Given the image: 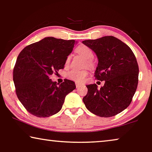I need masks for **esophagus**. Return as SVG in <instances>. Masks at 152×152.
<instances>
[{
  "label": "esophagus",
  "instance_id": "1",
  "mask_svg": "<svg viewBox=\"0 0 152 152\" xmlns=\"http://www.w3.org/2000/svg\"><path fill=\"white\" fill-rule=\"evenodd\" d=\"M81 86H82V84L79 83H76V87L77 89H79V88H80Z\"/></svg>",
  "mask_w": 152,
  "mask_h": 152
}]
</instances>
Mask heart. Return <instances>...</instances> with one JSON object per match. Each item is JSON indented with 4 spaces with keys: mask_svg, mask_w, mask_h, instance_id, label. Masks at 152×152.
Instances as JSON below:
<instances>
[{
    "mask_svg": "<svg viewBox=\"0 0 152 152\" xmlns=\"http://www.w3.org/2000/svg\"><path fill=\"white\" fill-rule=\"evenodd\" d=\"M76 52L80 56H82L85 59H87V62L88 65L91 64V59L94 56V53L91 49L85 45H81L77 48ZM69 57L67 58L66 63L69 62ZM88 76V72L86 69H72L67 73V77L70 80L75 81V82H81Z\"/></svg>",
    "mask_w": 152,
    "mask_h": 152,
    "instance_id": "1",
    "label": "heart"
}]
</instances>
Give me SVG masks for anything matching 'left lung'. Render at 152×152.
Masks as SVG:
<instances>
[{
    "instance_id": "1",
    "label": "left lung",
    "mask_w": 152,
    "mask_h": 152,
    "mask_svg": "<svg viewBox=\"0 0 152 152\" xmlns=\"http://www.w3.org/2000/svg\"><path fill=\"white\" fill-rule=\"evenodd\" d=\"M83 44L98 56L96 78L105 80L99 89L96 84L87 85L83 102L96 115L115 116L130 105L137 90L139 72L137 58L128 45L113 36L85 40Z\"/></svg>"
}]
</instances>
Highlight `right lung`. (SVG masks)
Wrapping results in <instances>:
<instances>
[{
  "label": "right lung",
  "instance_id": "1",
  "mask_svg": "<svg viewBox=\"0 0 152 152\" xmlns=\"http://www.w3.org/2000/svg\"><path fill=\"white\" fill-rule=\"evenodd\" d=\"M76 41L45 37L20 52L13 68L15 93L20 102L37 117L52 116L61 109L65 96L76 89L74 81L53 82L50 77L64 68Z\"/></svg>",
  "mask_w": 152,
  "mask_h": 152
}]
</instances>
